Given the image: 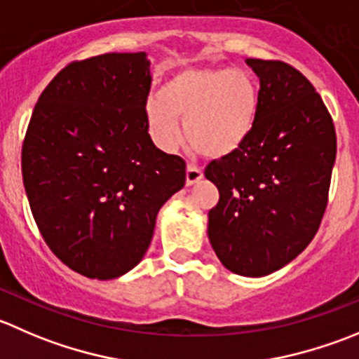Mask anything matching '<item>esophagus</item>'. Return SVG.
I'll use <instances>...</instances> for the list:
<instances>
[{"label":"esophagus","instance_id":"obj_1","mask_svg":"<svg viewBox=\"0 0 359 359\" xmlns=\"http://www.w3.org/2000/svg\"><path fill=\"white\" fill-rule=\"evenodd\" d=\"M200 179H203V172H201V168H198V166H194V165H187V168H186V184L187 186H193V184H196Z\"/></svg>","mask_w":359,"mask_h":359}]
</instances>
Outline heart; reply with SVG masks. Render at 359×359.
<instances>
[{"mask_svg":"<svg viewBox=\"0 0 359 359\" xmlns=\"http://www.w3.org/2000/svg\"><path fill=\"white\" fill-rule=\"evenodd\" d=\"M257 107V86L247 72L187 68L163 83L159 98L149 100V130L159 147L173 151L182 140L180 119L191 147L226 158L252 135Z\"/></svg>","mask_w":359,"mask_h":359,"instance_id":"b5f03b06","label":"heart"}]
</instances>
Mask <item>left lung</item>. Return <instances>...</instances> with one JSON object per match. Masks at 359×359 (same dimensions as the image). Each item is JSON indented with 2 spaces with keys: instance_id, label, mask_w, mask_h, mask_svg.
<instances>
[{
  "instance_id": "1",
  "label": "left lung",
  "mask_w": 359,
  "mask_h": 359,
  "mask_svg": "<svg viewBox=\"0 0 359 359\" xmlns=\"http://www.w3.org/2000/svg\"><path fill=\"white\" fill-rule=\"evenodd\" d=\"M259 76L249 140L208 163L219 189L208 240L228 270L263 277L293 261L318 233L337 156L333 119L304 73L284 61L247 59Z\"/></svg>"
}]
</instances>
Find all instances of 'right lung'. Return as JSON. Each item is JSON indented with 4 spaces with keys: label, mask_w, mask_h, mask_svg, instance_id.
Masks as SVG:
<instances>
[{
    "label": "right lung",
    "mask_w": 359,
    "mask_h": 359,
    "mask_svg": "<svg viewBox=\"0 0 359 359\" xmlns=\"http://www.w3.org/2000/svg\"><path fill=\"white\" fill-rule=\"evenodd\" d=\"M145 52L73 61L38 98L22 180L52 252L89 279H116L147 252L156 215L186 184V161L151 140Z\"/></svg>",
    "instance_id": "right-lung-1"
}]
</instances>
